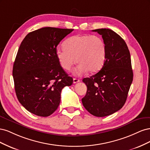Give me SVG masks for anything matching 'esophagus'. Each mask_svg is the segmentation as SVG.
<instances>
[{
	"mask_svg": "<svg viewBox=\"0 0 150 150\" xmlns=\"http://www.w3.org/2000/svg\"><path fill=\"white\" fill-rule=\"evenodd\" d=\"M79 81H80V80L78 79H76V78H74L73 79V83H74V84L79 82Z\"/></svg>",
	"mask_w": 150,
	"mask_h": 150,
	"instance_id": "34e87169",
	"label": "esophagus"
}]
</instances>
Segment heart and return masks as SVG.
<instances>
[{"label":"heart","instance_id":"obj_1","mask_svg":"<svg viewBox=\"0 0 150 150\" xmlns=\"http://www.w3.org/2000/svg\"><path fill=\"white\" fill-rule=\"evenodd\" d=\"M64 47L56 49V57L66 71H70L76 62L79 63L73 71L76 76L82 75L88 71L91 73L98 71L106 59V44L98 35L72 36L65 42Z\"/></svg>","mask_w":150,"mask_h":150}]
</instances>
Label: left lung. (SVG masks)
<instances>
[{
  "mask_svg": "<svg viewBox=\"0 0 150 150\" xmlns=\"http://www.w3.org/2000/svg\"><path fill=\"white\" fill-rule=\"evenodd\" d=\"M93 31L102 35L106 46V56L98 73L83 79L88 89L82 103L91 115L104 117L124 106L133 73L129 49L121 37L109 29Z\"/></svg>",
  "mask_w": 150,
  "mask_h": 150,
  "instance_id": "obj_1",
  "label": "left lung"
}]
</instances>
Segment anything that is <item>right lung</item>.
I'll return each instance as SVG.
<instances>
[{
    "mask_svg": "<svg viewBox=\"0 0 150 150\" xmlns=\"http://www.w3.org/2000/svg\"><path fill=\"white\" fill-rule=\"evenodd\" d=\"M72 30L43 28L29 33L20 45L12 71L15 91L20 103L34 115H52L62 88L73 83L56 55L57 45Z\"/></svg>",
    "mask_w": 150,
    "mask_h": 150,
    "instance_id": "right-lung-1",
    "label": "right lung"
}]
</instances>
